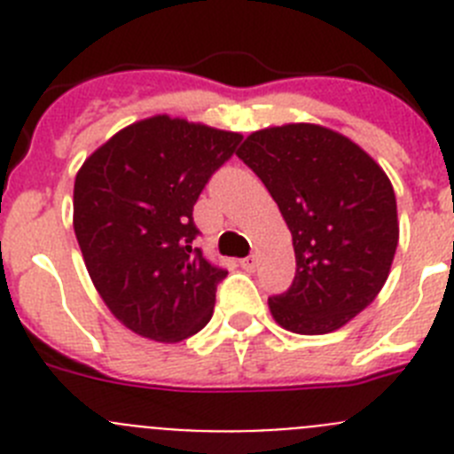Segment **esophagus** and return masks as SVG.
Masks as SVG:
<instances>
[{
    "instance_id": "1",
    "label": "esophagus",
    "mask_w": 454,
    "mask_h": 454,
    "mask_svg": "<svg viewBox=\"0 0 454 454\" xmlns=\"http://www.w3.org/2000/svg\"><path fill=\"white\" fill-rule=\"evenodd\" d=\"M256 263H259V259H256L254 254H252V256H246V259H240V268H243V270H247V272L254 270Z\"/></svg>"
}]
</instances>
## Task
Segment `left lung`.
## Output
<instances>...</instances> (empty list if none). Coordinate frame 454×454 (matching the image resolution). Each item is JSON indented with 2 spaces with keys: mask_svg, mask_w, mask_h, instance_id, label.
Returning <instances> with one entry per match:
<instances>
[{
  "mask_svg": "<svg viewBox=\"0 0 454 454\" xmlns=\"http://www.w3.org/2000/svg\"><path fill=\"white\" fill-rule=\"evenodd\" d=\"M286 220L295 279L268 298L277 325L330 334L377 298L398 247V207L387 172L348 136L323 124L259 129L236 152Z\"/></svg>",
  "mask_w": 454,
  "mask_h": 454,
  "instance_id": "obj_1",
  "label": "left lung"
}]
</instances>
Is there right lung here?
Listing matches in <instances>:
<instances>
[{
  "instance_id": "right-lung-1",
  "label": "right lung",
  "mask_w": 454,
  "mask_h": 454,
  "mask_svg": "<svg viewBox=\"0 0 454 454\" xmlns=\"http://www.w3.org/2000/svg\"><path fill=\"white\" fill-rule=\"evenodd\" d=\"M243 136L152 115L120 129L74 179V234L108 311L134 334L179 343L214 316L227 270L207 262L192 207Z\"/></svg>"
}]
</instances>
